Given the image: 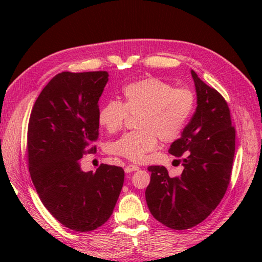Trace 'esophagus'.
<instances>
[{
	"label": "esophagus",
	"instance_id": "esophagus-1",
	"mask_svg": "<svg viewBox=\"0 0 262 262\" xmlns=\"http://www.w3.org/2000/svg\"><path fill=\"white\" fill-rule=\"evenodd\" d=\"M138 169H140V168H138V166L135 165V164H128V165L125 166V172H126V173H130V172L137 171Z\"/></svg>",
	"mask_w": 262,
	"mask_h": 262
}]
</instances>
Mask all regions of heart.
Listing matches in <instances>:
<instances>
[{"mask_svg": "<svg viewBox=\"0 0 262 262\" xmlns=\"http://www.w3.org/2000/svg\"><path fill=\"white\" fill-rule=\"evenodd\" d=\"M196 104L189 88H173L158 77H146L122 89V101L109 100L99 110V124L109 133L124 128L128 115H137L138 130L109 144L108 152L135 163L145 161L161 142L174 141L181 134Z\"/></svg>", "mask_w": 262, "mask_h": 262, "instance_id": "obj_1", "label": "heart"}]
</instances>
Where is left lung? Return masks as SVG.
Listing matches in <instances>:
<instances>
[{
    "mask_svg": "<svg viewBox=\"0 0 262 262\" xmlns=\"http://www.w3.org/2000/svg\"><path fill=\"white\" fill-rule=\"evenodd\" d=\"M197 108L169 153L180 158V177H169L165 166L151 165L146 203L160 223L188 230L207 219L230 185L235 152V128L226 100L191 71Z\"/></svg>",
    "mask_w": 262,
    "mask_h": 262,
    "instance_id": "left-lung-1",
    "label": "left lung"
}]
</instances>
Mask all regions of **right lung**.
I'll return each instance as SVG.
<instances>
[{
	"instance_id": "1",
	"label": "right lung",
	"mask_w": 262,
	"mask_h": 262,
	"mask_svg": "<svg viewBox=\"0 0 262 262\" xmlns=\"http://www.w3.org/2000/svg\"><path fill=\"white\" fill-rule=\"evenodd\" d=\"M108 72H62L42 89L28 124L27 158L39 198L60 224L90 232L109 220L124 185L120 166L83 172L80 159L96 153L99 98Z\"/></svg>"
}]
</instances>
